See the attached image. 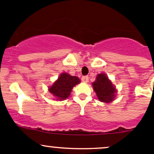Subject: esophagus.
Masks as SVG:
<instances>
[{
	"mask_svg": "<svg viewBox=\"0 0 154 154\" xmlns=\"http://www.w3.org/2000/svg\"><path fill=\"white\" fill-rule=\"evenodd\" d=\"M81 80L82 81L84 82V83H88V76H83L81 77Z\"/></svg>",
	"mask_w": 154,
	"mask_h": 154,
	"instance_id": "1",
	"label": "esophagus"
}]
</instances>
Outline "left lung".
<instances>
[{"instance_id": "1", "label": "left lung", "mask_w": 154, "mask_h": 154, "mask_svg": "<svg viewBox=\"0 0 154 154\" xmlns=\"http://www.w3.org/2000/svg\"><path fill=\"white\" fill-rule=\"evenodd\" d=\"M92 86L100 101L106 103L112 101L116 95V88L112 86L106 74H98L96 77V80L92 83Z\"/></svg>"}]
</instances>
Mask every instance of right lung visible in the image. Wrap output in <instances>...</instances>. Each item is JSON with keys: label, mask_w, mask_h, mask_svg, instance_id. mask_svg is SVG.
<instances>
[{"label": "right lung", "mask_w": 154, "mask_h": 154, "mask_svg": "<svg viewBox=\"0 0 154 154\" xmlns=\"http://www.w3.org/2000/svg\"><path fill=\"white\" fill-rule=\"evenodd\" d=\"M80 83V80L77 77L71 76L67 73H63L54 85L49 88V91L57 99L63 100L70 95L73 87Z\"/></svg>", "instance_id": "add662e5"}]
</instances>
